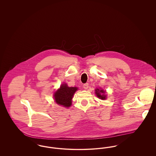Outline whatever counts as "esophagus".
<instances>
[{"mask_svg": "<svg viewBox=\"0 0 156 156\" xmlns=\"http://www.w3.org/2000/svg\"><path fill=\"white\" fill-rule=\"evenodd\" d=\"M89 87V85H88V83H84L83 85V88L85 89H87Z\"/></svg>", "mask_w": 156, "mask_h": 156, "instance_id": "34e87169", "label": "esophagus"}]
</instances>
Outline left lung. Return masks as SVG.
Instances as JSON below:
<instances>
[{"instance_id": "1", "label": "left lung", "mask_w": 156, "mask_h": 156, "mask_svg": "<svg viewBox=\"0 0 156 156\" xmlns=\"http://www.w3.org/2000/svg\"><path fill=\"white\" fill-rule=\"evenodd\" d=\"M95 90V94L98 98L102 100H105L106 99V95L105 94L106 93V91L104 90V89L97 88Z\"/></svg>"}]
</instances>
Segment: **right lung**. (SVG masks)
Segmentation results:
<instances>
[{"mask_svg": "<svg viewBox=\"0 0 156 156\" xmlns=\"http://www.w3.org/2000/svg\"><path fill=\"white\" fill-rule=\"evenodd\" d=\"M78 90L77 87H69L67 83H63L54 93V98L58 105L68 108L72 104V99L74 93Z\"/></svg>", "mask_w": 156, "mask_h": 156, "instance_id": "1", "label": "right lung"}]
</instances>
